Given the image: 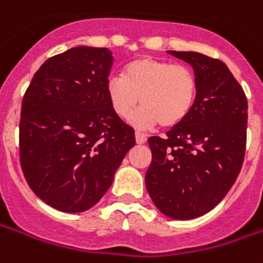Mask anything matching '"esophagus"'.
<instances>
[{"mask_svg": "<svg viewBox=\"0 0 263 263\" xmlns=\"http://www.w3.org/2000/svg\"><path fill=\"white\" fill-rule=\"evenodd\" d=\"M135 141H137V144H145L146 137L141 132H135Z\"/></svg>", "mask_w": 263, "mask_h": 263, "instance_id": "obj_1", "label": "esophagus"}]
</instances>
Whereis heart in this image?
Instances as JSON below:
<instances>
[{"label":"heart","instance_id":"obj_1","mask_svg":"<svg viewBox=\"0 0 263 263\" xmlns=\"http://www.w3.org/2000/svg\"><path fill=\"white\" fill-rule=\"evenodd\" d=\"M106 95L112 110L122 119L131 117L141 101L142 108L132 118L134 124L174 128L194 109L199 79L187 66L141 57L125 66L124 76L109 78Z\"/></svg>","mask_w":263,"mask_h":263}]
</instances>
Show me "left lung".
<instances>
[{
  "mask_svg": "<svg viewBox=\"0 0 263 263\" xmlns=\"http://www.w3.org/2000/svg\"><path fill=\"white\" fill-rule=\"evenodd\" d=\"M192 64L199 96L189 118L165 138L151 137L145 185L157 209L176 220L206 214L240 173L246 148L248 101L228 66L196 51H167Z\"/></svg>",
  "mask_w": 263,
  "mask_h": 263,
  "instance_id": "obj_1",
  "label": "left lung"
}]
</instances>
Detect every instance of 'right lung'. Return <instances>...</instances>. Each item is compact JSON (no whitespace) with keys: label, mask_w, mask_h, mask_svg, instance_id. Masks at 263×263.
Wrapping results in <instances>:
<instances>
[{"label":"right lung","mask_w":263,"mask_h":263,"mask_svg":"<svg viewBox=\"0 0 263 263\" xmlns=\"http://www.w3.org/2000/svg\"><path fill=\"white\" fill-rule=\"evenodd\" d=\"M112 53L79 46L50 57L27 87L20 161L34 194L66 213L93 207L135 145L106 95Z\"/></svg>","instance_id":"obj_1"}]
</instances>
